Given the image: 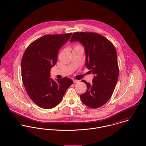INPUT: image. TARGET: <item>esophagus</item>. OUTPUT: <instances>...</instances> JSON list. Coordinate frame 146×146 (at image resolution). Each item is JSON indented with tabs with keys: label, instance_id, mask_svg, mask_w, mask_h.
I'll list each match as a JSON object with an SVG mask.
<instances>
[{
	"label": "esophagus",
	"instance_id": "obj_1",
	"mask_svg": "<svg viewBox=\"0 0 146 146\" xmlns=\"http://www.w3.org/2000/svg\"><path fill=\"white\" fill-rule=\"evenodd\" d=\"M79 81L78 80H73V82L74 84L78 83H79Z\"/></svg>",
	"mask_w": 146,
	"mask_h": 146
}]
</instances>
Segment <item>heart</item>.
<instances>
[{
    "mask_svg": "<svg viewBox=\"0 0 146 146\" xmlns=\"http://www.w3.org/2000/svg\"><path fill=\"white\" fill-rule=\"evenodd\" d=\"M76 47H78V46H76Z\"/></svg>",
    "mask_w": 146,
    "mask_h": 146,
    "instance_id": "heart-1",
    "label": "heart"
}]
</instances>
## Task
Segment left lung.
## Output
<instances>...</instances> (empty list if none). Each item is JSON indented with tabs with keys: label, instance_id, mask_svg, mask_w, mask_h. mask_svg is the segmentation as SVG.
I'll list each match as a JSON object with an SVG mask.
<instances>
[{
	"label": "left lung",
	"instance_id": "1",
	"mask_svg": "<svg viewBox=\"0 0 146 146\" xmlns=\"http://www.w3.org/2000/svg\"><path fill=\"white\" fill-rule=\"evenodd\" d=\"M79 42L84 47L85 66L94 75L92 84L86 85L85 93L80 95L83 103L92 108H98L111 98L119 77L116 49L111 42L94 33H75L70 42Z\"/></svg>",
	"mask_w": 146,
	"mask_h": 146
}]
</instances>
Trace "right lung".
<instances>
[{
  "label": "right lung",
  "mask_w": 146,
  "mask_h": 146,
  "mask_svg": "<svg viewBox=\"0 0 146 146\" xmlns=\"http://www.w3.org/2000/svg\"><path fill=\"white\" fill-rule=\"evenodd\" d=\"M72 33L46 35L33 42L26 49L21 61L22 79L31 100L44 109L59 104L67 89L73 83L68 78H50V69L57 63L60 48Z\"/></svg>",
  "instance_id": "obj_1"
}]
</instances>
